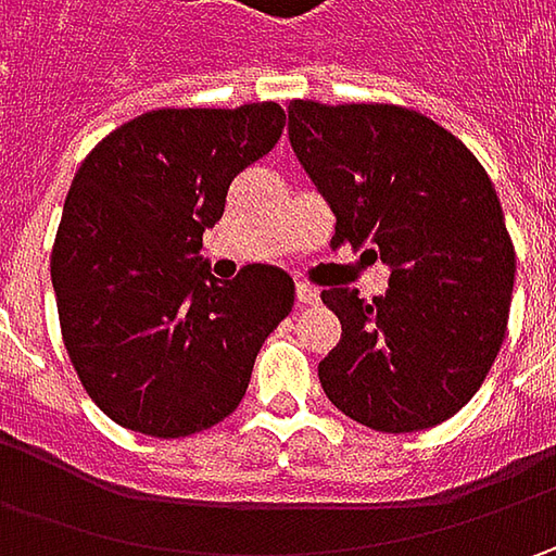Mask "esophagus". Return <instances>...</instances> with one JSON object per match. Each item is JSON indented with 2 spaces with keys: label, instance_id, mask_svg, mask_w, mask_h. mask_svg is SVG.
<instances>
[{
  "label": "esophagus",
  "instance_id": "obj_1",
  "mask_svg": "<svg viewBox=\"0 0 556 556\" xmlns=\"http://www.w3.org/2000/svg\"><path fill=\"white\" fill-rule=\"evenodd\" d=\"M318 296H321L318 288H312V285H306V281H300V285H296V303H300V306H315V303H318Z\"/></svg>",
  "mask_w": 556,
  "mask_h": 556
}]
</instances>
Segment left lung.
<instances>
[{
  "mask_svg": "<svg viewBox=\"0 0 556 556\" xmlns=\"http://www.w3.org/2000/svg\"><path fill=\"white\" fill-rule=\"evenodd\" d=\"M288 136L333 244L390 268L374 300L321 290L343 328L321 390L380 433L437 427L480 390L507 331L517 256L492 179L448 129L395 104L290 101Z\"/></svg>",
  "mask_w": 556,
  "mask_h": 556,
  "instance_id": "left-lung-1",
  "label": "left lung"
}]
</instances>
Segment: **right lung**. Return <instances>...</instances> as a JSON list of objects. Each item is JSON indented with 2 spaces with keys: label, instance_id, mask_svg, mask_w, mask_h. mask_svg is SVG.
<instances>
[{
  "label": "right lung",
  "instance_id": "add662e5",
  "mask_svg": "<svg viewBox=\"0 0 556 556\" xmlns=\"http://www.w3.org/2000/svg\"><path fill=\"white\" fill-rule=\"evenodd\" d=\"M281 129L275 101L148 111L76 169L52 288L76 374L119 427L191 437L244 399L260 346L293 306V278L253 263L223 285L201 247L228 185Z\"/></svg>",
  "mask_w": 556,
  "mask_h": 556
}]
</instances>
